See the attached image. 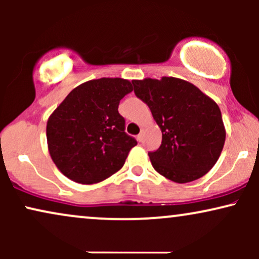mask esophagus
<instances>
[{
  "label": "esophagus",
  "mask_w": 259,
  "mask_h": 259,
  "mask_svg": "<svg viewBox=\"0 0 259 259\" xmlns=\"http://www.w3.org/2000/svg\"><path fill=\"white\" fill-rule=\"evenodd\" d=\"M136 139H138V141H139V142H141L142 140H144V134H142V133H140L139 135H138V138H136Z\"/></svg>",
  "instance_id": "1"
}]
</instances>
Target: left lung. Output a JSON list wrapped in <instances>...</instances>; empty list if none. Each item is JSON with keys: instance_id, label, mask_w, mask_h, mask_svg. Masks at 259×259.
Listing matches in <instances>:
<instances>
[{"instance_id": "1", "label": "left lung", "mask_w": 259, "mask_h": 259, "mask_svg": "<svg viewBox=\"0 0 259 259\" xmlns=\"http://www.w3.org/2000/svg\"><path fill=\"white\" fill-rule=\"evenodd\" d=\"M133 84L135 95L150 107L162 130V145L148 153L153 168L179 184L208 173L227 136L215 101L191 82L173 76L133 80Z\"/></svg>"}]
</instances>
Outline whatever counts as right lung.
<instances>
[{
  "instance_id": "obj_1",
  "label": "right lung",
  "mask_w": 259,
  "mask_h": 259,
  "mask_svg": "<svg viewBox=\"0 0 259 259\" xmlns=\"http://www.w3.org/2000/svg\"><path fill=\"white\" fill-rule=\"evenodd\" d=\"M133 91L129 80L101 78L82 82L68 94L47 120L50 156L62 174L91 185L123 167L138 145L118 112L120 100Z\"/></svg>"
}]
</instances>
